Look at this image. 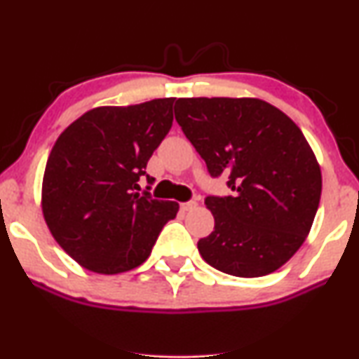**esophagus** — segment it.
I'll return each mask as SVG.
<instances>
[{
  "mask_svg": "<svg viewBox=\"0 0 359 359\" xmlns=\"http://www.w3.org/2000/svg\"><path fill=\"white\" fill-rule=\"evenodd\" d=\"M180 209H182L184 212H191L194 209H197V203L196 201H191V203H184L180 204Z\"/></svg>",
  "mask_w": 359,
  "mask_h": 359,
  "instance_id": "34e87169",
  "label": "esophagus"
}]
</instances>
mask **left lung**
Listing matches in <instances>:
<instances>
[{
	"instance_id": "left-lung-1",
	"label": "left lung",
	"mask_w": 359,
	"mask_h": 359,
	"mask_svg": "<svg viewBox=\"0 0 359 359\" xmlns=\"http://www.w3.org/2000/svg\"><path fill=\"white\" fill-rule=\"evenodd\" d=\"M175 119L212 177L234 196L205 199L214 231L197 243L216 270L243 278L273 273L306 241L323 175L300 128L258 97H180Z\"/></svg>"
}]
</instances>
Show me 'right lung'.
Masks as SVG:
<instances>
[{"label":"right lung","mask_w":359,"mask_h":359,"mask_svg":"<svg viewBox=\"0 0 359 359\" xmlns=\"http://www.w3.org/2000/svg\"><path fill=\"white\" fill-rule=\"evenodd\" d=\"M174 101L100 106L57 138L43 172L42 212L60 248L82 269L101 275L137 269L179 212L174 201L138 192L148 160L172 126Z\"/></svg>","instance_id":"right-lung-1"}]
</instances>
